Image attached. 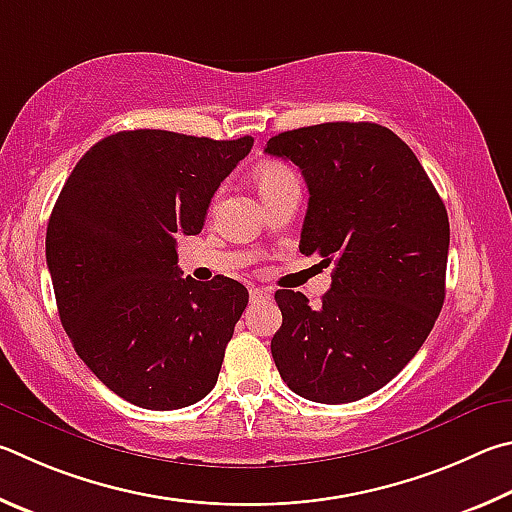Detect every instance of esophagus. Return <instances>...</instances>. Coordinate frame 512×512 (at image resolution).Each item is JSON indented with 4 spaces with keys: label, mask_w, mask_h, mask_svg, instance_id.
<instances>
[{
    "label": "esophagus",
    "mask_w": 512,
    "mask_h": 512,
    "mask_svg": "<svg viewBox=\"0 0 512 512\" xmlns=\"http://www.w3.org/2000/svg\"><path fill=\"white\" fill-rule=\"evenodd\" d=\"M270 297H272V290H267V288L251 290V301H261V299H270Z\"/></svg>",
    "instance_id": "34e87169"
}]
</instances>
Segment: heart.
<instances>
[{
  "label": "heart",
  "mask_w": 512,
  "mask_h": 512,
  "mask_svg": "<svg viewBox=\"0 0 512 512\" xmlns=\"http://www.w3.org/2000/svg\"><path fill=\"white\" fill-rule=\"evenodd\" d=\"M254 179H256L258 193L265 197L274 191H279L283 186L297 182V175H294V170L290 166L281 164V161H267V164H263L256 170Z\"/></svg>",
  "instance_id": "b5f03b06"
}]
</instances>
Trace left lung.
<instances>
[{"mask_svg":"<svg viewBox=\"0 0 512 512\" xmlns=\"http://www.w3.org/2000/svg\"><path fill=\"white\" fill-rule=\"evenodd\" d=\"M267 155L297 164L310 200L301 254L335 263L317 308L279 290L272 357L283 382L324 405L382 389L418 353L445 301L450 220L418 157L378 123L281 132Z\"/></svg>","mask_w":512,"mask_h":512,"instance_id":"left-lung-1","label":"left lung"}]
</instances>
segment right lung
Listing matches in <instances>:
<instances>
[{"instance_id":"obj_1","label":"right lung","mask_w":512,"mask_h":512,"mask_svg":"<svg viewBox=\"0 0 512 512\" xmlns=\"http://www.w3.org/2000/svg\"><path fill=\"white\" fill-rule=\"evenodd\" d=\"M254 139L116 132L71 170L47 227L60 321L80 360L116 396L155 411L209 393L247 308L233 279L177 267V233L204 227L213 193Z\"/></svg>"}]
</instances>
